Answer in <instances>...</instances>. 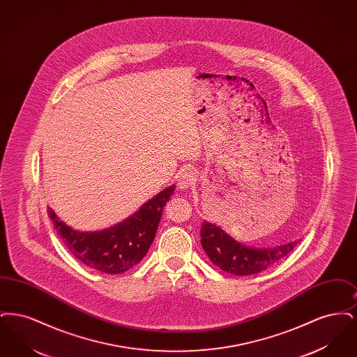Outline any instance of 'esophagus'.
I'll use <instances>...</instances> for the list:
<instances>
[{"label":"esophagus","instance_id":"1","mask_svg":"<svg viewBox=\"0 0 357 357\" xmlns=\"http://www.w3.org/2000/svg\"><path fill=\"white\" fill-rule=\"evenodd\" d=\"M195 181H197V176H195V174L192 172V171H182L179 175H178V179H176V182H178V187L179 188H182V190H186V188H190V187L192 186L194 183H195Z\"/></svg>","mask_w":357,"mask_h":357}]
</instances>
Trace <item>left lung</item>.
Masks as SVG:
<instances>
[{"label":"left lung","mask_w":357,"mask_h":357,"mask_svg":"<svg viewBox=\"0 0 357 357\" xmlns=\"http://www.w3.org/2000/svg\"><path fill=\"white\" fill-rule=\"evenodd\" d=\"M201 243L210 261L223 272L236 275L261 273L289 255L297 241L275 248H249L230 237L220 226L204 221L201 229Z\"/></svg>","instance_id":"left-lung-1"}]
</instances>
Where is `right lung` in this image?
I'll list each match as a JSON object with an SVG mask.
<instances>
[{
  "label": "right lung",
  "mask_w": 357,
  "mask_h": 357,
  "mask_svg": "<svg viewBox=\"0 0 357 357\" xmlns=\"http://www.w3.org/2000/svg\"><path fill=\"white\" fill-rule=\"evenodd\" d=\"M175 185L165 188L143 204L135 214L100 231H79L61 221L48 207V215L69 252L86 266L118 274L137 265L147 255L162 218L163 207L174 194Z\"/></svg>",
  "instance_id": "obj_1"
}]
</instances>
